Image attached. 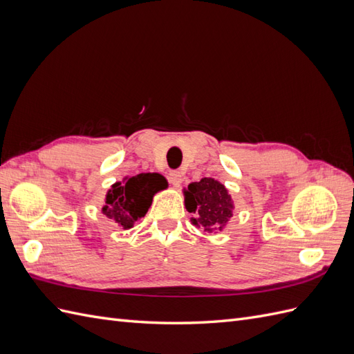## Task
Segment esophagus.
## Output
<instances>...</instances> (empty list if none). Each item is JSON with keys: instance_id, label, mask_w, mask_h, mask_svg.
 Wrapping results in <instances>:
<instances>
[{"instance_id": "esophagus-1", "label": "esophagus", "mask_w": 354, "mask_h": 354, "mask_svg": "<svg viewBox=\"0 0 354 354\" xmlns=\"http://www.w3.org/2000/svg\"><path fill=\"white\" fill-rule=\"evenodd\" d=\"M169 181L173 183V186H180L181 181H183V174L180 173V171H171L169 173Z\"/></svg>"}]
</instances>
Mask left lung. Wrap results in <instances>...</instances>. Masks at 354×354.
Wrapping results in <instances>:
<instances>
[{"instance_id":"1","label":"left lung","mask_w":354,"mask_h":354,"mask_svg":"<svg viewBox=\"0 0 354 354\" xmlns=\"http://www.w3.org/2000/svg\"><path fill=\"white\" fill-rule=\"evenodd\" d=\"M186 195V208L194 214L192 223L198 227L211 232L221 229L232 217V198L221 183L214 178H202L189 185Z\"/></svg>"}]
</instances>
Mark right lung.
<instances>
[{
  "mask_svg": "<svg viewBox=\"0 0 354 354\" xmlns=\"http://www.w3.org/2000/svg\"><path fill=\"white\" fill-rule=\"evenodd\" d=\"M167 187V180L156 173H143L115 183L106 196L103 214L124 229L146 216L158 190Z\"/></svg>",
  "mask_w": 354,
  "mask_h": 354,
  "instance_id": "1",
  "label": "right lung"
}]
</instances>
